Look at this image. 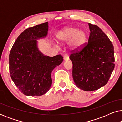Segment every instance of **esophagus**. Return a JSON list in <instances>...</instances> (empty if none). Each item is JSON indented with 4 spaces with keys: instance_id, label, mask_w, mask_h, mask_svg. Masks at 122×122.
<instances>
[{
    "instance_id": "obj_1",
    "label": "esophagus",
    "mask_w": 122,
    "mask_h": 122,
    "mask_svg": "<svg viewBox=\"0 0 122 122\" xmlns=\"http://www.w3.org/2000/svg\"><path fill=\"white\" fill-rule=\"evenodd\" d=\"M63 58H64V61H68V60L69 59V56H68L67 54L64 55V56H63Z\"/></svg>"
}]
</instances>
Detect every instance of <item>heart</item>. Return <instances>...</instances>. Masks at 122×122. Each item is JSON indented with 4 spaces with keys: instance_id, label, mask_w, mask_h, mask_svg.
Masks as SVG:
<instances>
[{
    "instance_id": "1",
    "label": "heart",
    "mask_w": 122,
    "mask_h": 122,
    "mask_svg": "<svg viewBox=\"0 0 122 122\" xmlns=\"http://www.w3.org/2000/svg\"><path fill=\"white\" fill-rule=\"evenodd\" d=\"M57 38L61 42L70 41L69 48L76 51L81 49L86 42V33L84 30H79L78 28L68 27L60 31Z\"/></svg>"
}]
</instances>
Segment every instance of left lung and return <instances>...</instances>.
Segmentation results:
<instances>
[{"label":"left lung","instance_id":"obj_1","mask_svg":"<svg viewBox=\"0 0 122 122\" xmlns=\"http://www.w3.org/2000/svg\"><path fill=\"white\" fill-rule=\"evenodd\" d=\"M91 31L87 43L71 52L72 76L76 86L85 91H93L104 86L114 70L112 43L101 28L89 23Z\"/></svg>","mask_w":122,"mask_h":122}]
</instances>
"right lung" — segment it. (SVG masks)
Instances as JSON below:
<instances>
[{"label": "right lung", "instance_id": "obj_1", "mask_svg": "<svg viewBox=\"0 0 122 122\" xmlns=\"http://www.w3.org/2000/svg\"><path fill=\"white\" fill-rule=\"evenodd\" d=\"M48 30L47 22L27 28L17 38L10 52L11 78L25 96H40L47 92L52 83L51 71L63 61L61 54L50 57L38 49L36 39L45 37Z\"/></svg>", "mask_w": 122, "mask_h": 122}]
</instances>
